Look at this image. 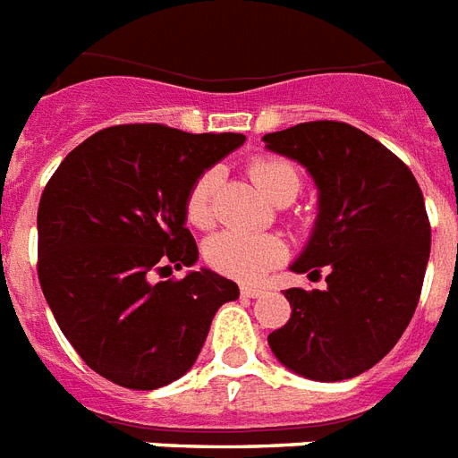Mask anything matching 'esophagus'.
<instances>
[{
  "label": "esophagus",
  "mask_w": 458,
  "mask_h": 458,
  "mask_svg": "<svg viewBox=\"0 0 458 458\" xmlns=\"http://www.w3.org/2000/svg\"><path fill=\"white\" fill-rule=\"evenodd\" d=\"M240 293L242 296H244V299H259V296H263V289H259V287H242L240 289Z\"/></svg>",
  "instance_id": "obj_1"
}]
</instances>
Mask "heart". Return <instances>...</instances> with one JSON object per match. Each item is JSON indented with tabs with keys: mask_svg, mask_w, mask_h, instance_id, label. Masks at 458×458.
<instances>
[{
	"mask_svg": "<svg viewBox=\"0 0 458 458\" xmlns=\"http://www.w3.org/2000/svg\"><path fill=\"white\" fill-rule=\"evenodd\" d=\"M254 183L275 204L293 199L301 191L299 171L289 162L275 157H259L249 165ZM221 183V169L204 171L192 183L185 202V216L197 228H207L214 221V197ZM204 256L214 270L235 277L240 282H256L263 273L284 259V244L267 233H247V230H223L211 237L204 247Z\"/></svg>",
	"mask_w": 458,
	"mask_h": 458,
	"instance_id": "obj_1",
	"label": "heart"
}]
</instances>
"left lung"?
I'll list each match as a JSON object with an SVG mask.
<instances>
[{"label": "left lung", "instance_id": "8db88e82", "mask_svg": "<svg viewBox=\"0 0 458 458\" xmlns=\"http://www.w3.org/2000/svg\"><path fill=\"white\" fill-rule=\"evenodd\" d=\"M270 152L306 166L318 218L293 273L327 270L325 289H287L292 318L267 336L287 369L344 381L384 360L410 325L430 256L421 188L403 159L344 122L266 133Z\"/></svg>", "mask_w": 458, "mask_h": 458}]
</instances>
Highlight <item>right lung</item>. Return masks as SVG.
Masks as SVG:
<instances>
[{"mask_svg":"<svg viewBox=\"0 0 458 458\" xmlns=\"http://www.w3.org/2000/svg\"><path fill=\"white\" fill-rule=\"evenodd\" d=\"M242 133L162 124L110 126L63 159L37 211V275L55 322L107 381L155 390L195 364L218 308L240 287L209 267L183 280L152 273L195 266L185 202Z\"/></svg>","mask_w":458,"mask_h":458,"instance_id":"obj_1","label":"right lung"}]
</instances>
